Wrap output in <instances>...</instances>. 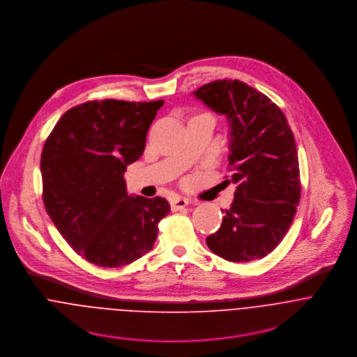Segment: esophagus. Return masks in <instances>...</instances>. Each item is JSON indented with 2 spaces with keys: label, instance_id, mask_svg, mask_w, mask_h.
Wrapping results in <instances>:
<instances>
[{
  "label": "esophagus",
  "instance_id": "obj_1",
  "mask_svg": "<svg viewBox=\"0 0 357 357\" xmlns=\"http://www.w3.org/2000/svg\"><path fill=\"white\" fill-rule=\"evenodd\" d=\"M189 205V199L183 197H174L171 199V209L172 211H181L185 206Z\"/></svg>",
  "mask_w": 357,
  "mask_h": 357
}]
</instances>
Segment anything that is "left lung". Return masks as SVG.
<instances>
[{"mask_svg":"<svg viewBox=\"0 0 357 357\" xmlns=\"http://www.w3.org/2000/svg\"><path fill=\"white\" fill-rule=\"evenodd\" d=\"M193 94L230 123L227 182L237 185L206 245L233 263L263 259L287 233L301 197L293 131L277 104L243 82L215 80Z\"/></svg>","mask_w":357,"mask_h":357,"instance_id":"left-lung-1","label":"left lung"}]
</instances>
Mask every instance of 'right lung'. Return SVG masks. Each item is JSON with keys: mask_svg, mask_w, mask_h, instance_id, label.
<instances>
[{"mask_svg": "<svg viewBox=\"0 0 357 357\" xmlns=\"http://www.w3.org/2000/svg\"><path fill=\"white\" fill-rule=\"evenodd\" d=\"M164 101H87L67 111L40 155L45 209L68 245L100 267L148 253L169 213L165 198L128 196L127 165L142 156Z\"/></svg>", "mask_w": 357, "mask_h": 357, "instance_id": "right-lung-1", "label": "right lung"}]
</instances>
